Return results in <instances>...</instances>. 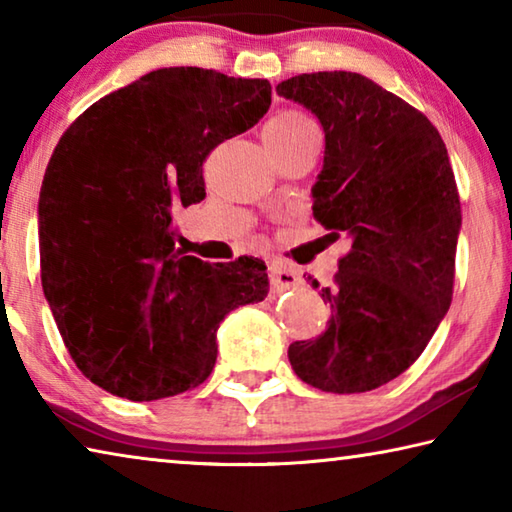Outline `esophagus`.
<instances>
[{"label":"esophagus","mask_w":512,"mask_h":512,"mask_svg":"<svg viewBox=\"0 0 512 512\" xmlns=\"http://www.w3.org/2000/svg\"><path fill=\"white\" fill-rule=\"evenodd\" d=\"M271 284L275 289L287 291V289H296L302 284V277L291 266H282V264H273L271 266Z\"/></svg>","instance_id":"esophagus-1"}]
</instances>
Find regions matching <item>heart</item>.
<instances>
[{"label": "heart", "instance_id": "b5f03b06", "mask_svg": "<svg viewBox=\"0 0 512 512\" xmlns=\"http://www.w3.org/2000/svg\"><path fill=\"white\" fill-rule=\"evenodd\" d=\"M311 131H316V126L307 115H302L298 110H282L266 121L264 140L273 144H284Z\"/></svg>", "mask_w": 512, "mask_h": 512}]
</instances>
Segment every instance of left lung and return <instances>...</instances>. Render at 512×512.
Here are the masks:
<instances>
[{
    "label": "left lung",
    "mask_w": 512,
    "mask_h": 512,
    "mask_svg": "<svg viewBox=\"0 0 512 512\" xmlns=\"http://www.w3.org/2000/svg\"><path fill=\"white\" fill-rule=\"evenodd\" d=\"M275 92L323 126L314 216L329 237L352 239L334 284L320 289L327 329L291 343L289 361L320 391L366 393L420 357L452 305L461 230L452 164L436 126L366 76L300 74Z\"/></svg>",
    "instance_id": "obj_1"
}]
</instances>
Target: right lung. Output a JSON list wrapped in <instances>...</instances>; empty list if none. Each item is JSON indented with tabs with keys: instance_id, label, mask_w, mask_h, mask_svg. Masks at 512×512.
Listing matches in <instances>:
<instances>
[{
	"instance_id": "right-lung-1",
	"label": "right lung",
	"mask_w": 512,
	"mask_h": 512,
	"mask_svg": "<svg viewBox=\"0 0 512 512\" xmlns=\"http://www.w3.org/2000/svg\"><path fill=\"white\" fill-rule=\"evenodd\" d=\"M271 106L266 79L164 67L110 92L60 137L40 189V275L65 348L133 402L210 377L225 314L268 293L266 264H207L173 244L205 198L203 162Z\"/></svg>"
}]
</instances>
